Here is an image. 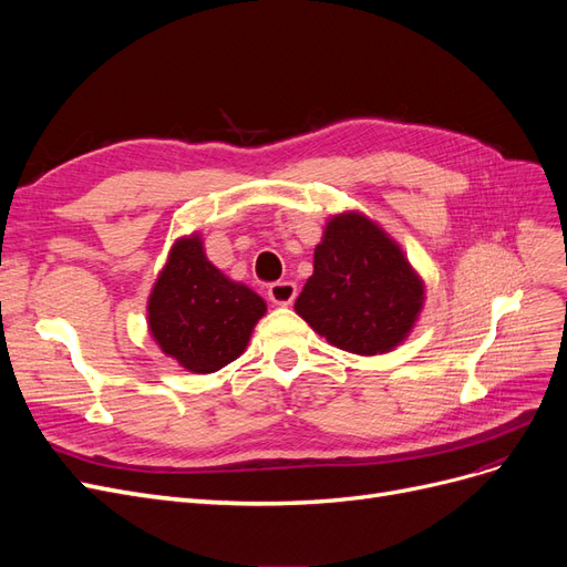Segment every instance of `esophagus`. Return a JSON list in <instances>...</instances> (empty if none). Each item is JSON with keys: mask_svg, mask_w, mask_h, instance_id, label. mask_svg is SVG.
I'll use <instances>...</instances> for the list:
<instances>
[{"mask_svg": "<svg viewBox=\"0 0 567 567\" xmlns=\"http://www.w3.org/2000/svg\"><path fill=\"white\" fill-rule=\"evenodd\" d=\"M267 296H269V300L274 305L286 307V305H290V302L296 300L298 288H296V284H290V281H277V284H271L267 288Z\"/></svg>", "mask_w": 567, "mask_h": 567, "instance_id": "1", "label": "esophagus"}]
</instances>
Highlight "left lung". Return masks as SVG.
Returning <instances> with one entry per match:
<instances>
[{"label":"left lung","instance_id":"left-lung-1","mask_svg":"<svg viewBox=\"0 0 567 567\" xmlns=\"http://www.w3.org/2000/svg\"><path fill=\"white\" fill-rule=\"evenodd\" d=\"M423 305V277L379 221L359 210L326 219L315 271L296 300L312 331L338 350L385 354L411 336Z\"/></svg>","mask_w":567,"mask_h":567}]
</instances>
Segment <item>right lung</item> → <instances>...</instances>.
<instances>
[{
    "label": "right lung",
    "instance_id": "add662e5",
    "mask_svg": "<svg viewBox=\"0 0 567 567\" xmlns=\"http://www.w3.org/2000/svg\"><path fill=\"white\" fill-rule=\"evenodd\" d=\"M265 312L267 302L217 269L203 236L192 231L169 246L146 302V323L161 352L182 369L215 373L246 352Z\"/></svg>",
    "mask_w": 567,
    "mask_h": 567
}]
</instances>
